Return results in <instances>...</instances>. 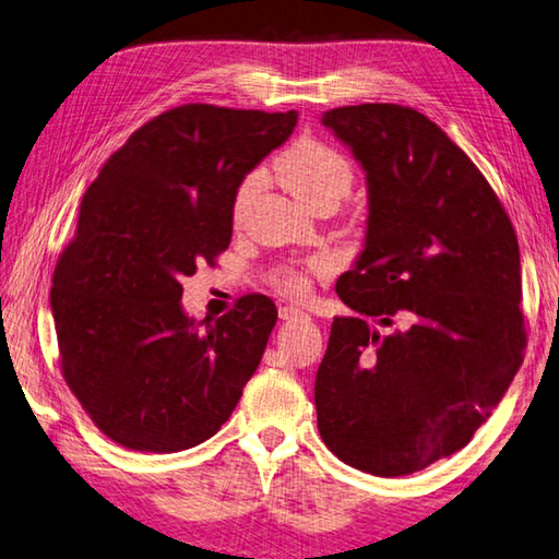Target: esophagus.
Instances as JSON below:
<instances>
[{"mask_svg":"<svg viewBox=\"0 0 559 559\" xmlns=\"http://www.w3.org/2000/svg\"><path fill=\"white\" fill-rule=\"evenodd\" d=\"M280 319L282 321H294V319H307V313L297 307H280Z\"/></svg>","mask_w":559,"mask_h":559,"instance_id":"esophagus-1","label":"esophagus"}]
</instances>
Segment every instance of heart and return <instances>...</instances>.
Masks as SVG:
<instances>
[{
  "mask_svg": "<svg viewBox=\"0 0 559 559\" xmlns=\"http://www.w3.org/2000/svg\"><path fill=\"white\" fill-rule=\"evenodd\" d=\"M275 173L280 180L289 187V192L309 209L338 206L341 199L350 194L355 185V173L347 157L331 148L329 143L304 139L294 143L292 148L277 157ZM265 185V175L260 170L246 175V180L238 185L234 197V221L238 224L246 216L248 206L255 194ZM325 265L321 260L311 262L307 270H284L277 277V289L287 297H304L309 292L311 272H323Z\"/></svg>",
  "mask_w": 559,
  "mask_h": 559,
  "instance_id": "heart-1",
  "label": "heart"
}]
</instances>
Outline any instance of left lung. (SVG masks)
<instances>
[{
    "mask_svg": "<svg viewBox=\"0 0 559 559\" xmlns=\"http://www.w3.org/2000/svg\"><path fill=\"white\" fill-rule=\"evenodd\" d=\"M321 121L365 167L370 216L360 260L335 284L355 313L335 316L316 372L319 433L350 467L402 477L465 448L519 372V238L428 116L357 104Z\"/></svg>",
    "mask_w": 559,
    "mask_h": 559,
    "instance_id": "8db88e82",
    "label": "left lung"
}]
</instances>
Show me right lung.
<instances>
[{"label":"right lung","instance_id":"right-lung-1","mask_svg":"<svg viewBox=\"0 0 559 559\" xmlns=\"http://www.w3.org/2000/svg\"><path fill=\"white\" fill-rule=\"evenodd\" d=\"M297 119L182 104L133 131L84 192L50 309L60 372L114 443L187 450L234 414L275 329V301L246 294L199 331L180 282L228 248L238 185Z\"/></svg>","mask_w":559,"mask_h":559}]
</instances>
